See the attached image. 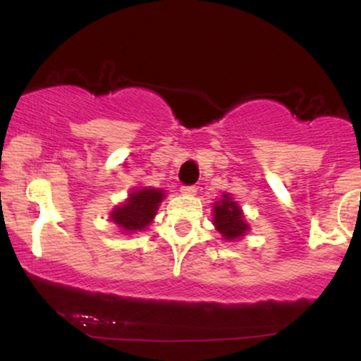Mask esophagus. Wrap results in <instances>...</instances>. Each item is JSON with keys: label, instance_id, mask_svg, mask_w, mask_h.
Segmentation results:
<instances>
[{"label": "esophagus", "instance_id": "34e87169", "mask_svg": "<svg viewBox=\"0 0 361 361\" xmlns=\"http://www.w3.org/2000/svg\"><path fill=\"white\" fill-rule=\"evenodd\" d=\"M180 192L183 195H195L197 193V186H181Z\"/></svg>", "mask_w": 361, "mask_h": 361}]
</instances>
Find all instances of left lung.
I'll return each instance as SVG.
<instances>
[{"label": "left lung", "mask_w": 361, "mask_h": 361, "mask_svg": "<svg viewBox=\"0 0 361 361\" xmlns=\"http://www.w3.org/2000/svg\"><path fill=\"white\" fill-rule=\"evenodd\" d=\"M212 212V224L215 226V231L221 233L226 241H238L251 229L250 224L244 219L243 209L234 200L233 195L224 193L217 202H214Z\"/></svg>", "instance_id": "1"}]
</instances>
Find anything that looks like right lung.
<instances>
[{"label":"right lung","instance_id":"right-lung-1","mask_svg":"<svg viewBox=\"0 0 361 361\" xmlns=\"http://www.w3.org/2000/svg\"><path fill=\"white\" fill-rule=\"evenodd\" d=\"M166 192L152 186H139L128 193L123 204L115 207L110 212V221L122 231L123 234H135L151 226L156 217L161 202Z\"/></svg>","mask_w":361,"mask_h":361}]
</instances>
